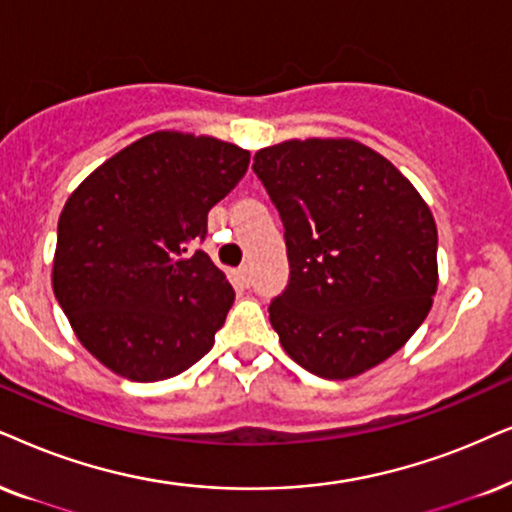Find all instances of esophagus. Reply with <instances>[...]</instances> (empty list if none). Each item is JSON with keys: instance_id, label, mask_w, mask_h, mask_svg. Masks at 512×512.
<instances>
[{"instance_id": "esophagus-1", "label": "esophagus", "mask_w": 512, "mask_h": 512, "mask_svg": "<svg viewBox=\"0 0 512 512\" xmlns=\"http://www.w3.org/2000/svg\"><path fill=\"white\" fill-rule=\"evenodd\" d=\"M236 276H238V281L243 283V286H250V283H252V271H250L248 264H243V267L236 271Z\"/></svg>"}]
</instances>
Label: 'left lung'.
<instances>
[{
	"label": "left lung",
	"instance_id": "obj_1",
	"mask_svg": "<svg viewBox=\"0 0 512 512\" xmlns=\"http://www.w3.org/2000/svg\"><path fill=\"white\" fill-rule=\"evenodd\" d=\"M252 170L286 229L290 278L269 321L288 357L328 380L392 357L437 293V226L420 193L354 139L283 141Z\"/></svg>",
	"mask_w": 512,
	"mask_h": 512
}]
</instances>
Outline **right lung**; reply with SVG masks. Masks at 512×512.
<instances>
[{
    "instance_id": "1",
    "label": "right lung",
    "mask_w": 512,
    "mask_h": 512,
    "mask_svg": "<svg viewBox=\"0 0 512 512\" xmlns=\"http://www.w3.org/2000/svg\"><path fill=\"white\" fill-rule=\"evenodd\" d=\"M250 153L215 137L153 132L89 174L63 205L54 295L92 357L155 383L215 345L234 288L203 250L208 212Z\"/></svg>"
}]
</instances>
